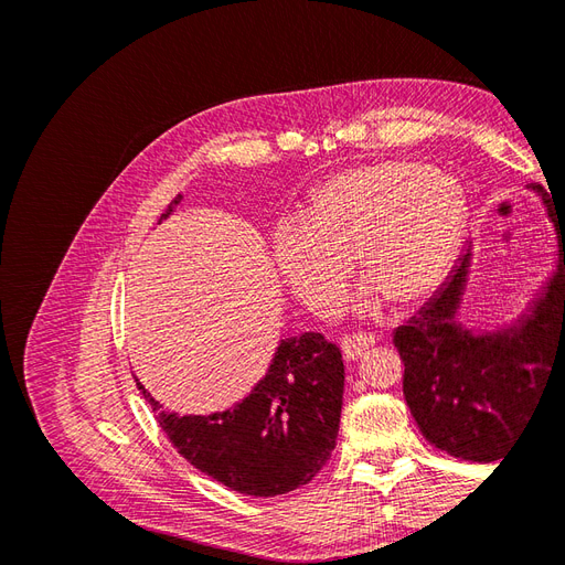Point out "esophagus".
Segmentation results:
<instances>
[{
    "instance_id": "obj_1",
    "label": "esophagus",
    "mask_w": 565,
    "mask_h": 565,
    "mask_svg": "<svg viewBox=\"0 0 565 565\" xmlns=\"http://www.w3.org/2000/svg\"><path fill=\"white\" fill-rule=\"evenodd\" d=\"M374 341H377V337L367 334V332L347 334L344 339H341V351H344L347 361H355L358 355H363L370 347H374Z\"/></svg>"
}]
</instances>
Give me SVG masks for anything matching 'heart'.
Returning <instances> with one entry per match:
<instances>
[{"label":"heart","mask_w":565,"mask_h":565,"mask_svg":"<svg viewBox=\"0 0 565 565\" xmlns=\"http://www.w3.org/2000/svg\"><path fill=\"white\" fill-rule=\"evenodd\" d=\"M465 224L467 200L455 179L413 160H384L324 181L306 221L287 218L273 233L270 259L316 316L339 309L351 256L367 278L363 309H377L382 297L415 306L446 280Z\"/></svg>","instance_id":"1"}]
</instances>
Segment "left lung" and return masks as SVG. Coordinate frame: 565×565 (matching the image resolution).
Returning a JSON list of instances; mask_svg holds the SVG:
<instances>
[{"label": "left lung", "instance_id": "obj_1", "mask_svg": "<svg viewBox=\"0 0 565 565\" xmlns=\"http://www.w3.org/2000/svg\"><path fill=\"white\" fill-rule=\"evenodd\" d=\"M556 231L558 259L527 311L507 328L478 332L459 322L471 249L422 311L393 332L405 365L403 393L419 431L467 461H498L514 446L542 396L554 361H565V218L540 183Z\"/></svg>", "mask_w": 565, "mask_h": 565}]
</instances>
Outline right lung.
I'll list each match as a JSON object with an SVG mask.
<instances>
[{
    "instance_id": "obj_1",
    "label": "right lung",
    "mask_w": 565,
    "mask_h": 565,
    "mask_svg": "<svg viewBox=\"0 0 565 565\" xmlns=\"http://www.w3.org/2000/svg\"><path fill=\"white\" fill-rule=\"evenodd\" d=\"M183 195L167 204L160 221ZM172 446L216 483L252 498H278L313 481L337 446L344 363L320 332L287 337L266 377L224 413H167L136 380Z\"/></svg>"
}]
</instances>
